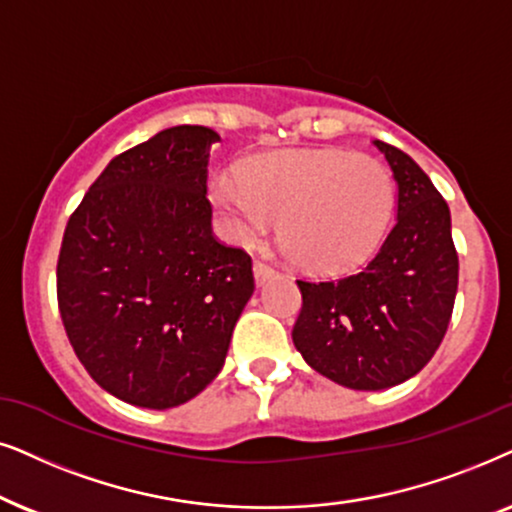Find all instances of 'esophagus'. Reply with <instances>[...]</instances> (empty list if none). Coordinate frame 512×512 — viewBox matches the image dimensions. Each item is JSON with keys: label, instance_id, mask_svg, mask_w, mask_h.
Masks as SVG:
<instances>
[{"label": "esophagus", "instance_id": "34e87169", "mask_svg": "<svg viewBox=\"0 0 512 512\" xmlns=\"http://www.w3.org/2000/svg\"><path fill=\"white\" fill-rule=\"evenodd\" d=\"M274 276H276L274 267H269L267 262H255V281H257V285H264L267 281H271Z\"/></svg>", "mask_w": 512, "mask_h": 512}]
</instances>
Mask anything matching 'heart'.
<instances>
[{
  "mask_svg": "<svg viewBox=\"0 0 512 512\" xmlns=\"http://www.w3.org/2000/svg\"><path fill=\"white\" fill-rule=\"evenodd\" d=\"M213 201L234 241L252 243L278 220L297 264L335 274L379 243L393 206V177L384 161L363 152H283L257 159L243 175H217Z\"/></svg>",
  "mask_w": 512,
  "mask_h": 512,
  "instance_id": "obj_1",
  "label": "heart"
}]
</instances>
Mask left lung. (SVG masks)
Returning <instances> with one entry per match:
<instances>
[{
    "mask_svg": "<svg viewBox=\"0 0 512 512\" xmlns=\"http://www.w3.org/2000/svg\"><path fill=\"white\" fill-rule=\"evenodd\" d=\"M398 182V215L363 267L299 278L292 342L323 377L356 391L410 379L445 337L459 285L447 201L403 149L374 140Z\"/></svg>",
    "mask_w": 512,
    "mask_h": 512,
    "instance_id": "left-lung-1",
    "label": "left lung"
}]
</instances>
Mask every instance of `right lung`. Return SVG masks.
<instances>
[{
	"instance_id": "obj_1",
	"label": "right lung",
	"mask_w": 512,
	"mask_h": 512,
	"mask_svg": "<svg viewBox=\"0 0 512 512\" xmlns=\"http://www.w3.org/2000/svg\"><path fill=\"white\" fill-rule=\"evenodd\" d=\"M206 126H173L114 156L67 220L56 290L67 339L119 400L166 410L222 370L255 290L243 248L217 241Z\"/></svg>"
}]
</instances>
